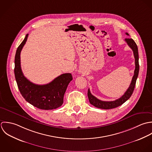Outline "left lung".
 Here are the masks:
<instances>
[{"label":"left lung","mask_w":152,"mask_h":152,"mask_svg":"<svg viewBox=\"0 0 152 152\" xmlns=\"http://www.w3.org/2000/svg\"><path fill=\"white\" fill-rule=\"evenodd\" d=\"M127 35H129V33H126ZM125 42L127 43L128 46L132 49L133 52L134 57L135 59V69L134 72V75L133 76L131 83L127 89V90L124 93V94L120 97L119 99L114 100V101H102L97 98H96L95 96L91 94L89 89H88V96L89 100V102L91 104L93 105L94 106L102 109H113L115 107H117L123 104L126 101H127L132 96L133 91L134 89L136 82L137 78L138 77L139 75V54H138V48L137 46L136 43L135 42L130 38H126L125 39Z\"/></svg>","instance_id":"1"}]
</instances>
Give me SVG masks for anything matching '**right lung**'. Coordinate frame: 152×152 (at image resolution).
<instances>
[{"mask_svg":"<svg viewBox=\"0 0 152 152\" xmlns=\"http://www.w3.org/2000/svg\"><path fill=\"white\" fill-rule=\"evenodd\" d=\"M28 37L27 34L17 49L15 58V76L23 98L33 106L42 110H52L61 106L69 83L72 80L71 73H63L48 84L39 85L30 82L23 74L20 66V52Z\"/></svg>","mask_w":152,"mask_h":152,"instance_id":"right-lung-1","label":"right lung"}]
</instances>
